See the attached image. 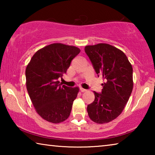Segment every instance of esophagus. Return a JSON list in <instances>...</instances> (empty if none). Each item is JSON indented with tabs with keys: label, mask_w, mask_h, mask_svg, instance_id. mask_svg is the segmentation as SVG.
Wrapping results in <instances>:
<instances>
[{
	"label": "esophagus",
	"mask_w": 155,
	"mask_h": 155,
	"mask_svg": "<svg viewBox=\"0 0 155 155\" xmlns=\"http://www.w3.org/2000/svg\"><path fill=\"white\" fill-rule=\"evenodd\" d=\"M80 91H81V92H85V91H86L87 90H86L85 89H83V88H82V87H81V88H80Z\"/></svg>",
	"instance_id": "obj_1"
}]
</instances>
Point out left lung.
<instances>
[{
  "label": "left lung",
  "mask_w": 155,
  "mask_h": 155,
  "mask_svg": "<svg viewBox=\"0 0 155 155\" xmlns=\"http://www.w3.org/2000/svg\"><path fill=\"white\" fill-rule=\"evenodd\" d=\"M94 70L103 76L101 94L94 91L95 99L88 104L90 118L97 124H106L122 114L133 88V67L121 50L105 43L85 47Z\"/></svg>",
  "instance_id": "left-lung-1"
}]
</instances>
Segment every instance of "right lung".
<instances>
[{
	"mask_svg": "<svg viewBox=\"0 0 155 155\" xmlns=\"http://www.w3.org/2000/svg\"><path fill=\"white\" fill-rule=\"evenodd\" d=\"M81 50L74 46L54 43L38 50L26 68V85L36 112L53 124L70 116L79 88L61 85L58 81L66 72Z\"/></svg>",
	"mask_w": 155,
	"mask_h": 155,
	"instance_id": "obj_1",
	"label": "right lung"
}]
</instances>
